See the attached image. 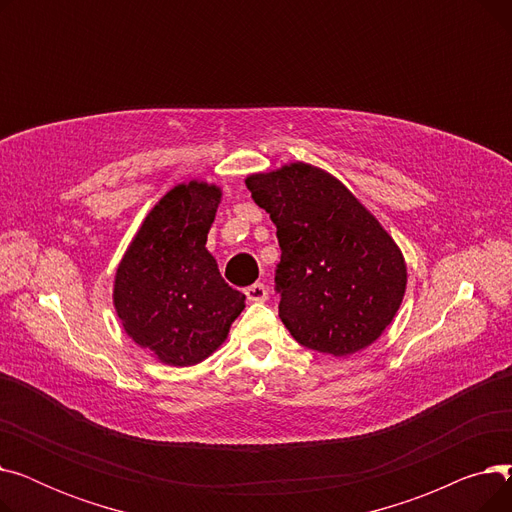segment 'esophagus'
<instances>
[{
	"mask_svg": "<svg viewBox=\"0 0 512 512\" xmlns=\"http://www.w3.org/2000/svg\"><path fill=\"white\" fill-rule=\"evenodd\" d=\"M245 294H247V299H249L251 303H263V301H267V288H265V284H261V282H255V284H251L249 288H245Z\"/></svg>",
	"mask_w": 512,
	"mask_h": 512,
	"instance_id": "obj_1",
	"label": "esophagus"
}]
</instances>
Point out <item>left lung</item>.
Returning <instances> with one entry per match:
<instances>
[{"mask_svg":"<svg viewBox=\"0 0 512 512\" xmlns=\"http://www.w3.org/2000/svg\"><path fill=\"white\" fill-rule=\"evenodd\" d=\"M245 182L276 224L278 309L292 338L334 357L378 340L407 288L392 236L338 178L303 161Z\"/></svg>","mask_w":512,"mask_h":512,"instance_id":"obj_1","label":"left lung"}]
</instances>
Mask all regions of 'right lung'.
Instances as JSON below:
<instances>
[{
  "label": "right lung",
  "instance_id": "add662e5",
  "mask_svg": "<svg viewBox=\"0 0 512 512\" xmlns=\"http://www.w3.org/2000/svg\"><path fill=\"white\" fill-rule=\"evenodd\" d=\"M222 191L191 180L149 211L118 265L114 307L126 334L161 363L207 359L245 309L205 249Z\"/></svg>",
  "mask_w": 512,
  "mask_h": 512
}]
</instances>
